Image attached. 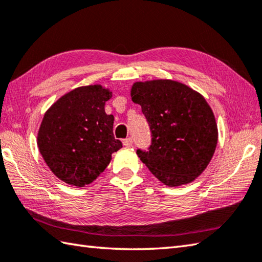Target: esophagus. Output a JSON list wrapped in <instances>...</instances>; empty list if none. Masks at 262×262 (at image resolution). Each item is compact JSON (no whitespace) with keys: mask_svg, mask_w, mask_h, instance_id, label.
I'll return each instance as SVG.
<instances>
[{"mask_svg":"<svg viewBox=\"0 0 262 262\" xmlns=\"http://www.w3.org/2000/svg\"><path fill=\"white\" fill-rule=\"evenodd\" d=\"M122 143H124L125 146L130 147L133 145V138L132 137H127V138H125L124 141H122Z\"/></svg>","mask_w":262,"mask_h":262,"instance_id":"esophagus-1","label":"esophagus"}]
</instances>
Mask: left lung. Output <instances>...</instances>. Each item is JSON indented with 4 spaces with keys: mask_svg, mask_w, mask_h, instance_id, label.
Masks as SVG:
<instances>
[{
    "mask_svg": "<svg viewBox=\"0 0 262 262\" xmlns=\"http://www.w3.org/2000/svg\"><path fill=\"white\" fill-rule=\"evenodd\" d=\"M132 100L141 105L150 127V146L136 150L148 170L168 186L201 175L218 141L213 112L204 97L178 81L159 79L135 83Z\"/></svg>",
    "mask_w": 262,
    "mask_h": 262,
    "instance_id": "obj_1",
    "label": "left lung"
}]
</instances>
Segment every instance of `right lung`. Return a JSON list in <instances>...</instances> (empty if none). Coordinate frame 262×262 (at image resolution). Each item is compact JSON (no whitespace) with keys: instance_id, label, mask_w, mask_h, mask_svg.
Wrapping results in <instances>:
<instances>
[{"instance_id":"right-lung-1","label":"right lung","mask_w":262,"mask_h":262,"mask_svg":"<svg viewBox=\"0 0 262 262\" xmlns=\"http://www.w3.org/2000/svg\"><path fill=\"white\" fill-rule=\"evenodd\" d=\"M110 97V91L100 85L78 87L45 114L38 148L46 165L64 183L78 187L92 183L122 146L114 135V116L104 111Z\"/></svg>"}]
</instances>
